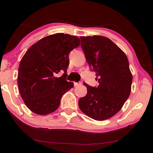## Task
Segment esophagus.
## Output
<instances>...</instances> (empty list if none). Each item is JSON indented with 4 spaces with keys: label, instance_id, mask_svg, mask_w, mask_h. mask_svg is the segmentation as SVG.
I'll return each instance as SVG.
<instances>
[{
    "label": "esophagus",
    "instance_id": "esophagus-1",
    "mask_svg": "<svg viewBox=\"0 0 153 153\" xmlns=\"http://www.w3.org/2000/svg\"><path fill=\"white\" fill-rule=\"evenodd\" d=\"M74 86H79V85H81V84H82L80 82H78V83H77V82H74Z\"/></svg>",
    "mask_w": 153,
    "mask_h": 153
}]
</instances>
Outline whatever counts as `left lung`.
I'll list each match as a JSON object with an SVG mask.
<instances>
[{"mask_svg": "<svg viewBox=\"0 0 153 153\" xmlns=\"http://www.w3.org/2000/svg\"><path fill=\"white\" fill-rule=\"evenodd\" d=\"M81 46L89 66L96 73L97 87H87L86 96L78 102L80 110L102 121L116 114L130 95L132 74L126 54L110 39L100 35L80 37Z\"/></svg>", "mask_w": 153, "mask_h": 153, "instance_id": "left-lung-1", "label": "left lung"}]
</instances>
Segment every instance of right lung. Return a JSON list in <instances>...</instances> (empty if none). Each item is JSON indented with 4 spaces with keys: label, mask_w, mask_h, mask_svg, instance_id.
Masks as SVG:
<instances>
[{
    "label": "right lung",
    "mask_w": 153,
    "mask_h": 153,
    "mask_svg": "<svg viewBox=\"0 0 153 153\" xmlns=\"http://www.w3.org/2000/svg\"><path fill=\"white\" fill-rule=\"evenodd\" d=\"M80 45L79 39L69 34L56 33L32 45L19 63L18 85L25 105L38 115L53 112L62 97L74 87L66 80L70 60L68 54ZM64 70L62 76L54 75Z\"/></svg>",
    "instance_id": "add662e5"
}]
</instances>
